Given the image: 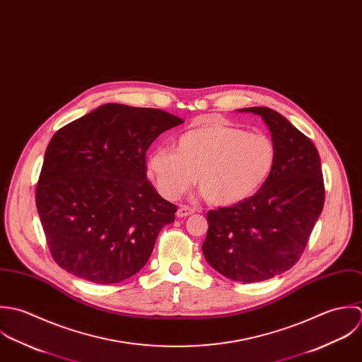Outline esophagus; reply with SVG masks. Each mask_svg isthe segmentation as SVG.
<instances>
[{
  "label": "esophagus",
  "instance_id": "obj_1",
  "mask_svg": "<svg viewBox=\"0 0 362 362\" xmlns=\"http://www.w3.org/2000/svg\"><path fill=\"white\" fill-rule=\"evenodd\" d=\"M194 213V210L193 209H190L189 206H180L179 209H177V213H176V216L179 218L187 217V216H192Z\"/></svg>",
  "mask_w": 362,
  "mask_h": 362
}]
</instances>
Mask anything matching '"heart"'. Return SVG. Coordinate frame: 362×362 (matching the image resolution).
Here are the masks:
<instances>
[{"label": "heart", "mask_w": 362, "mask_h": 362, "mask_svg": "<svg viewBox=\"0 0 362 362\" xmlns=\"http://www.w3.org/2000/svg\"><path fill=\"white\" fill-rule=\"evenodd\" d=\"M274 163L276 146L266 134L213 122L180 134L175 151H151L146 172L168 200L177 199L197 176L207 200L228 207L252 197L269 179Z\"/></svg>", "instance_id": "heart-1"}]
</instances>
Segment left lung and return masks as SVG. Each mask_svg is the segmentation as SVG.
<instances>
[{"instance_id": "left-lung-1", "label": "left lung", "mask_w": 362, "mask_h": 362, "mask_svg": "<svg viewBox=\"0 0 362 362\" xmlns=\"http://www.w3.org/2000/svg\"><path fill=\"white\" fill-rule=\"evenodd\" d=\"M260 116L276 146V163L260 190L232 207L207 213V263L229 280L259 283L289 270L302 255L325 204L320 156L313 143L269 107Z\"/></svg>"}]
</instances>
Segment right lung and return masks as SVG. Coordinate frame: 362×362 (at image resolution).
<instances>
[{
  "mask_svg": "<svg viewBox=\"0 0 362 362\" xmlns=\"http://www.w3.org/2000/svg\"><path fill=\"white\" fill-rule=\"evenodd\" d=\"M182 123L159 109L106 103L53 136L36 207L62 269L115 284L144 267L177 210L146 179L145 153L159 134Z\"/></svg>",
  "mask_w": 362,
  "mask_h": 362,
  "instance_id": "1",
  "label": "right lung"
}]
</instances>
